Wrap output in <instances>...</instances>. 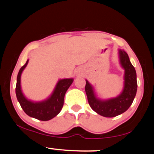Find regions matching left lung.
Listing matches in <instances>:
<instances>
[{
    "instance_id": "8db88e82",
    "label": "left lung",
    "mask_w": 154,
    "mask_h": 154,
    "mask_svg": "<svg viewBox=\"0 0 154 154\" xmlns=\"http://www.w3.org/2000/svg\"><path fill=\"white\" fill-rule=\"evenodd\" d=\"M119 53L120 63L125 69V87L119 96L107 100L98 99L91 84L86 80L85 92L90 106L95 112L105 117H114L128 110L132 105L137 92V75L135 68L125 51L119 50Z\"/></svg>"
}]
</instances>
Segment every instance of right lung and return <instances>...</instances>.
Masks as SVG:
<instances>
[{
    "label": "right lung",
    "mask_w": 154,
    "mask_h": 154,
    "mask_svg": "<svg viewBox=\"0 0 154 154\" xmlns=\"http://www.w3.org/2000/svg\"><path fill=\"white\" fill-rule=\"evenodd\" d=\"M28 61L29 60L26 61L24 66L21 67L17 75L16 85V95L17 100L21 107L28 116L41 121H48L55 117L61 111L63 105L65 93L72 85L73 79H63L59 80L56 85L54 93L48 99L37 103L32 102L24 96L20 85L21 75L28 63Z\"/></svg>",
    "instance_id": "1"
}]
</instances>
